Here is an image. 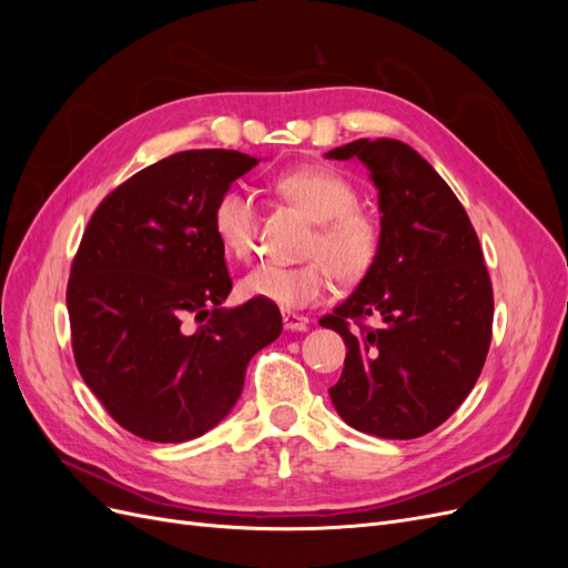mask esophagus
<instances>
[{"instance_id":"obj_1","label":"esophagus","mask_w":568,"mask_h":568,"mask_svg":"<svg viewBox=\"0 0 568 568\" xmlns=\"http://www.w3.org/2000/svg\"><path fill=\"white\" fill-rule=\"evenodd\" d=\"M282 317H284V329L286 332H305L307 329V320L303 315H298V313H288L286 311Z\"/></svg>"}]
</instances>
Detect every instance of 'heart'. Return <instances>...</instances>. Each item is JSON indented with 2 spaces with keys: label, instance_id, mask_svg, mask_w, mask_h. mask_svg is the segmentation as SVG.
Here are the masks:
<instances>
[{
  "label": "heart",
  "instance_id": "1",
  "mask_svg": "<svg viewBox=\"0 0 568 568\" xmlns=\"http://www.w3.org/2000/svg\"><path fill=\"white\" fill-rule=\"evenodd\" d=\"M274 189L317 222V232L307 246L313 261L294 267L274 263L253 267L242 280L244 296L296 311L329 296L334 277L363 280L379 253V227L357 209L355 184L329 168H298L274 180ZM213 232L227 255L236 261L251 257L257 239V201L248 189L227 186L217 196Z\"/></svg>",
  "mask_w": 568,
  "mask_h": 568
}]
</instances>
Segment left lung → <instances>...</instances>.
Returning <instances> with one entry per match:
<instances>
[{
    "label": "left lung",
    "instance_id": "1",
    "mask_svg": "<svg viewBox=\"0 0 568 568\" xmlns=\"http://www.w3.org/2000/svg\"><path fill=\"white\" fill-rule=\"evenodd\" d=\"M326 159L363 161L382 211L372 270L320 320L348 348L332 403L357 432L419 438L453 415L484 369L493 336L484 251L453 189L412 146L357 140ZM365 316L381 324L367 327Z\"/></svg>",
    "mask_w": 568,
    "mask_h": 568
}]
</instances>
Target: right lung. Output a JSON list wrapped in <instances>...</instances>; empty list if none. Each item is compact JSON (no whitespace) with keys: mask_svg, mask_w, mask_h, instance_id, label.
<instances>
[{"mask_svg":"<svg viewBox=\"0 0 568 568\" xmlns=\"http://www.w3.org/2000/svg\"><path fill=\"white\" fill-rule=\"evenodd\" d=\"M255 165L227 149L173 153L113 189L82 234L65 291L75 363L144 440L211 432L242 395L251 357L282 334L270 301L222 307L232 277L213 205Z\"/></svg>","mask_w":568,"mask_h":568,"instance_id":"1","label":"right lung"}]
</instances>
